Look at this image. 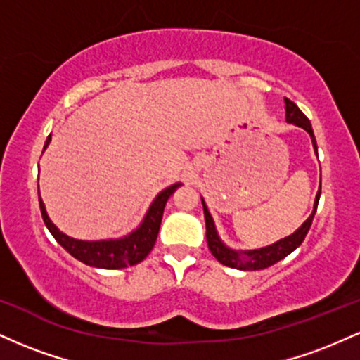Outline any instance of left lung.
Instances as JSON below:
<instances>
[{"mask_svg":"<svg viewBox=\"0 0 360 360\" xmlns=\"http://www.w3.org/2000/svg\"><path fill=\"white\" fill-rule=\"evenodd\" d=\"M284 103H286V122L295 123V125H298V127H303L304 130L311 135L313 147H315V150H318L315 135H313L311 123H309L307 115H304L303 111H301L291 100H288V98H284ZM320 193H321V184H320V191H318V194H316L315 210H313V213L309 214L308 220L304 221L295 233L289 235V237H286V238H283V240L272 243V245H269V247H264V249H259V250H249V252H233L223 245L220 238H218L217 230H214V223H213L212 214H210L208 208H206V205L203 201L205 221H206V242H208L210 252H212L218 262L223 264V266L233 267V269L259 271V269H266V267H271L272 264L279 262L281 259H284L286 255L291 254V252L295 250L296 247H300L301 242L304 240V237H307L309 226H311L313 217H315V212L318 208Z\"/></svg>","mask_w":360,"mask_h":360,"instance_id":"1","label":"left lung"}]
</instances>
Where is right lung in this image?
Segmentation results:
<instances>
[{
    "instance_id": "1",
    "label": "right lung",
    "mask_w": 360,
    "mask_h": 360,
    "mask_svg": "<svg viewBox=\"0 0 360 360\" xmlns=\"http://www.w3.org/2000/svg\"><path fill=\"white\" fill-rule=\"evenodd\" d=\"M49 142H51V135L47 137V142H45L44 148L49 146ZM176 188H179V184L169 186V188L164 189V191L155 198L154 203L150 205L142 225H140L135 232L128 235V237L118 238V240L84 242L68 237V235L62 233L51 221V218L47 217V212H45V206L40 198L39 203L44 223L47 225L49 232L53 235V238H56L72 257L88 264V266L101 267V269H122V267L135 266V264L142 262V260L148 255V252L152 250V247H154V243L157 240V235H159L160 221H162L164 214V206H166L169 196L176 191Z\"/></svg>"
}]
</instances>
